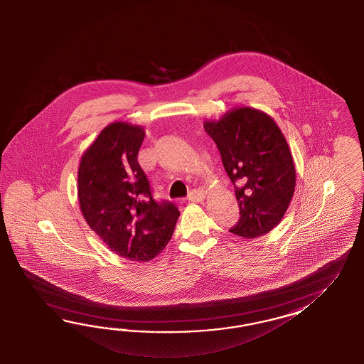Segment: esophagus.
I'll return each instance as SVG.
<instances>
[{
	"mask_svg": "<svg viewBox=\"0 0 364 364\" xmlns=\"http://www.w3.org/2000/svg\"><path fill=\"white\" fill-rule=\"evenodd\" d=\"M204 198H205V195H204V192L200 191V189H193V191H191L189 195H188V200H189V201H193V203L203 201Z\"/></svg>",
	"mask_w": 364,
	"mask_h": 364,
	"instance_id": "esophagus-1",
	"label": "esophagus"
}]
</instances>
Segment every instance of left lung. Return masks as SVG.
<instances>
[{
	"label": "left lung",
	"mask_w": 364,
	"mask_h": 364,
	"mask_svg": "<svg viewBox=\"0 0 364 364\" xmlns=\"http://www.w3.org/2000/svg\"><path fill=\"white\" fill-rule=\"evenodd\" d=\"M221 161L235 186L240 219L230 231L254 239L275 228L295 192L296 171L286 137L262 110L240 107L207 120ZM238 187H235V184Z\"/></svg>",
	"instance_id": "8db88e82"
}]
</instances>
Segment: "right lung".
I'll return each mask as SVG.
<instances>
[{
	"mask_svg": "<svg viewBox=\"0 0 364 364\" xmlns=\"http://www.w3.org/2000/svg\"><path fill=\"white\" fill-rule=\"evenodd\" d=\"M143 127L112 122L84 152L78 166V204L89 227L110 251L149 262L171 240L180 212L159 203L137 161Z\"/></svg>",
	"mask_w": 364,
	"mask_h": 364,
	"instance_id": "obj_1",
	"label": "right lung"
}]
</instances>
